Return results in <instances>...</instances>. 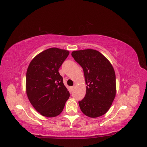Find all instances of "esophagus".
I'll return each mask as SVG.
<instances>
[{"label": "esophagus", "mask_w": 147, "mask_h": 147, "mask_svg": "<svg viewBox=\"0 0 147 147\" xmlns=\"http://www.w3.org/2000/svg\"><path fill=\"white\" fill-rule=\"evenodd\" d=\"M75 87H76V84H75L73 86H72V90H74V89H75Z\"/></svg>", "instance_id": "esophagus-1"}]
</instances>
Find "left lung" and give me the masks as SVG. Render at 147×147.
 Instances as JSON below:
<instances>
[{"instance_id": "8db88e82", "label": "left lung", "mask_w": 147, "mask_h": 147, "mask_svg": "<svg viewBox=\"0 0 147 147\" xmlns=\"http://www.w3.org/2000/svg\"><path fill=\"white\" fill-rule=\"evenodd\" d=\"M74 59L83 68L87 84L85 97L78 102L82 112L97 118L108 112L116 96V76L112 65L98 51H74Z\"/></svg>"}]
</instances>
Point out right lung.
<instances>
[{"instance_id":"1","label":"right lung","mask_w":147,"mask_h":147,"mask_svg":"<svg viewBox=\"0 0 147 147\" xmlns=\"http://www.w3.org/2000/svg\"><path fill=\"white\" fill-rule=\"evenodd\" d=\"M69 55L67 50L48 48L31 61L26 72V90L34 108L42 116L52 118L64 108L70 93L59 69Z\"/></svg>"}]
</instances>
